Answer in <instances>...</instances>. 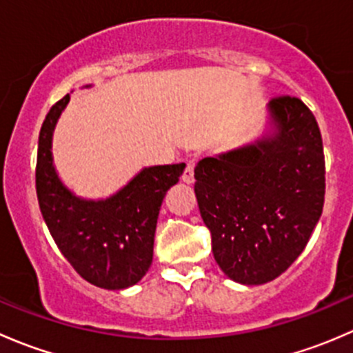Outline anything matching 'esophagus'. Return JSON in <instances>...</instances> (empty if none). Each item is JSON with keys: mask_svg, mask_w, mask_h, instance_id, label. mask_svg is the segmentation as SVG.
Returning <instances> with one entry per match:
<instances>
[{"mask_svg": "<svg viewBox=\"0 0 353 353\" xmlns=\"http://www.w3.org/2000/svg\"><path fill=\"white\" fill-rule=\"evenodd\" d=\"M183 181H184V183H188V184H191L194 181V165H193V162H188L186 169H184V172H183Z\"/></svg>", "mask_w": 353, "mask_h": 353, "instance_id": "1", "label": "esophagus"}]
</instances>
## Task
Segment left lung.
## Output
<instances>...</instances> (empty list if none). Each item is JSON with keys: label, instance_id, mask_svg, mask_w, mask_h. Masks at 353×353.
<instances>
[{"label": "left lung", "instance_id": "8db88e82", "mask_svg": "<svg viewBox=\"0 0 353 353\" xmlns=\"http://www.w3.org/2000/svg\"><path fill=\"white\" fill-rule=\"evenodd\" d=\"M273 133L194 167L199 213L212 251L234 282H272L299 258L325 205L318 121L297 97L268 104Z\"/></svg>", "mask_w": 353, "mask_h": 353}]
</instances>
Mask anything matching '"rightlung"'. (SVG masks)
Instances as JSON below:
<instances>
[{"instance_id": "1", "label": "right lung", "mask_w": 353, "mask_h": 353, "mask_svg": "<svg viewBox=\"0 0 353 353\" xmlns=\"http://www.w3.org/2000/svg\"><path fill=\"white\" fill-rule=\"evenodd\" d=\"M70 102H56L39 133L35 190L52 239L74 272L92 285L121 290L140 282L154 258L157 219L167 190L184 163L145 167L105 199H83L59 181L52 163V131Z\"/></svg>"}]
</instances>
